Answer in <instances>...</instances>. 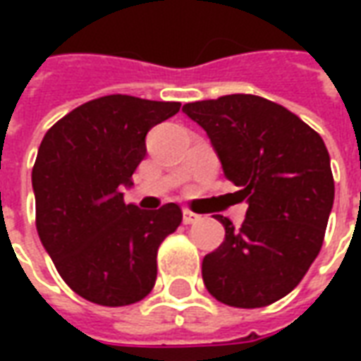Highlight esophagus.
<instances>
[{
    "label": "esophagus",
    "mask_w": 361,
    "mask_h": 361,
    "mask_svg": "<svg viewBox=\"0 0 361 361\" xmlns=\"http://www.w3.org/2000/svg\"><path fill=\"white\" fill-rule=\"evenodd\" d=\"M199 219H201V216H199V214H195V212H191L189 209H185V211H183V224H195Z\"/></svg>",
    "instance_id": "obj_1"
}]
</instances>
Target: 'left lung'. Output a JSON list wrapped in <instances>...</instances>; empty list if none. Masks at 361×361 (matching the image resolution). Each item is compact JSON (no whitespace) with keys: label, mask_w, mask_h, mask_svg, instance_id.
<instances>
[{"label":"left lung","mask_w":361,"mask_h":361,"mask_svg":"<svg viewBox=\"0 0 361 361\" xmlns=\"http://www.w3.org/2000/svg\"><path fill=\"white\" fill-rule=\"evenodd\" d=\"M183 111L250 203L240 228L216 216L226 235L204 255V286L232 307L271 305L300 284L325 240L334 201L329 150L305 121L261 96H220Z\"/></svg>","instance_id":"left-lung-1"}]
</instances>
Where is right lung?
I'll return each instance as SVG.
<instances>
[{
  "mask_svg": "<svg viewBox=\"0 0 361 361\" xmlns=\"http://www.w3.org/2000/svg\"><path fill=\"white\" fill-rule=\"evenodd\" d=\"M180 106L100 96L44 135L32 168L36 230L59 276L89 302L131 305L157 282L158 247L181 224L180 204L142 211L123 203L121 185L147 154V133Z\"/></svg>",
  "mask_w": 361,
  "mask_h": 361,
  "instance_id": "right-lung-1",
  "label": "right lung"
}]
</instances>
